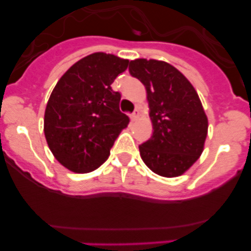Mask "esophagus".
I'll return each instance as SVG.
<instances>
[{
  "label": "esophagus",
  "mask_w": 251,
  "mask_h": 251,
  "mask_svg": "<svg viewBox=\"0 0 251 251\" xmlns=\"http://www.w3.org/2000/svg\"><path fill=\"white\" fill-rule=\"evenodd\" d=\"M140 116H141V111L138 109H136L132 114H131L130 118H131V120H132V121H136V120H138V119H140Z\"/></svg>",
  "instance_id": "1"
}]
</instances>
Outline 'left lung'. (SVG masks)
<instances>
[{"mask_svg":"<svg viewBox=\"0 0 251 251\" xmlns=\"http://www.w3.org/2000/svg\"><path fill=\"white\" fill-rule=\"evenodd\" d=\"M128 70L146 87L154 130L138 147L142 160L159 176H181L204 151L207 118L201 98L188 78L164 60L138 58Z\"/></svg>","mask_w":251,"mask_h":251,"instance_id":"1","label":"left lung"}]
</instances>
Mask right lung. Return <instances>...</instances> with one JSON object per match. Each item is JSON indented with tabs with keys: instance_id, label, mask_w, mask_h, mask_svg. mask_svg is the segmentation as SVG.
Listing matches in <instances>:
<instances>
[{
	"instance_id": "1",
	"label": "right lung",
	"mask_w": 251,
	"mask_h": 251,
	"mask_svg": "<svg viewBox=\"0 0 251 251\" xmlns=\"http://www.w3.org/2000/svg\"><path fill=\"white\" fill-rule=\"evenodd\" d=\"M128 59L96 52L73 64L58 80L45 110L44 131L53 156L68 170L87 174L108 159L127 115L111 90Z\"/></svg>"
}]
</instances>
